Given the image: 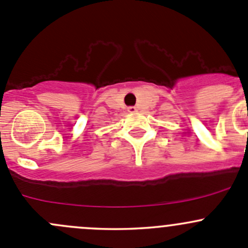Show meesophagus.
<instances>
[{
	"label": "esophagus",
	"mask_w": 248,
	"mask_h": 248,
	"mask_svg": "<svg viewBox=\"0 0 248 248\" xmlns=\"http://www.w3.org/2000/svg\"><path fill=\"white\" fill-rule=\"evenodd\" d=\"M128 112H132V114H133V112H136L137 111V108L136 107H128Z\"/></svg>",
	"instance_id": "esophagus-1"
}]
</instances>
